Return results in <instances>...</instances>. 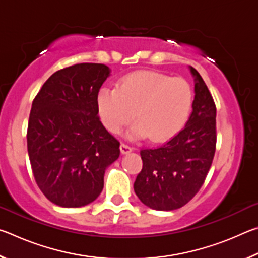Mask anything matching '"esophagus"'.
I'll use <instances>...</instances> for the list:
<instances>
[{
  "mask_svg": "<svg viewBox=\"0 0 258 258\" xmlns=\"http://www.w3.org/2000/svg\"><path fill=\"white\" fill-rule=\"evenodd\" d=\"M132 150H133V148L128 146V145H126V143H121V145H120V152L123 155H127Z\"/></svg>",
  "mask_w": 258,
  "mask_h": 258,
  "instance_id": "1",
  "label": "esophagus"
}]
</instances>
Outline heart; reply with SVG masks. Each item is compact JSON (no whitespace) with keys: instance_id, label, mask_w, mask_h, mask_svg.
<instances>
[{"instance_id":"b5f03b06","label":"heart","mask_w":258,"mask_h":258,"mask_svg":"<svg viewBox=\"0 0 258 258\" xmlns=\"http://www.w3.org/2000/svg\"><path fill=\"white\" fill-rule=\"evenodd\" d=\"M194 92L184 78L156 72H137L121 80L116 89L103 86L97 94L100 119L109 132L119 133L132 119L130 139L150 135L164 141L175 135L190 115Z\"/></svg>"}]
</instances>
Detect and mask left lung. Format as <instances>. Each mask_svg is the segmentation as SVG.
Segmentation results:
<instances>
[{
	"instance_id": "left-lung-1",
	"label": "left lung",
	"mask_w": 258,
	"mask_h": 258,
	"mask_svg": "<svg viewBox=\"0 0 258 258\" xmlns=\"http://www.w3.org/2000/svg\"><path fill=\"white\" fill-rule=\"evenodd\" d=\"M195 77V100L185 127L157 148L140 151L142 171L134 182L139 199L157 211L181 208L203 186L216 149V106L203 77Z\"/></svg>"
}]
</instances>
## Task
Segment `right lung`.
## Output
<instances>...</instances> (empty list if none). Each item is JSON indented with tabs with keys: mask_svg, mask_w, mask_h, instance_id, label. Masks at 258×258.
Returning a JSON list of instances; mask_svg holds the SVG:
<instances>
[{
	"mask_svg": "<svg viewBox=\"0 0 258 258\" xmlns=\"http://www.w3.org/2000/svg\"><path fill=\"white\" fill-rule=\"evenodd\" d=\"M106 64L76 63L49 77L35 97L27 148L35 181L61 207H82L103 189L104 171L119 157V141L104 128L97 94Z\"/></svg>",
	"mask_w": 258,
	"mask_h": 258,
	"instance_id": "1",
	"label": "right lung"
}]
</instances>
